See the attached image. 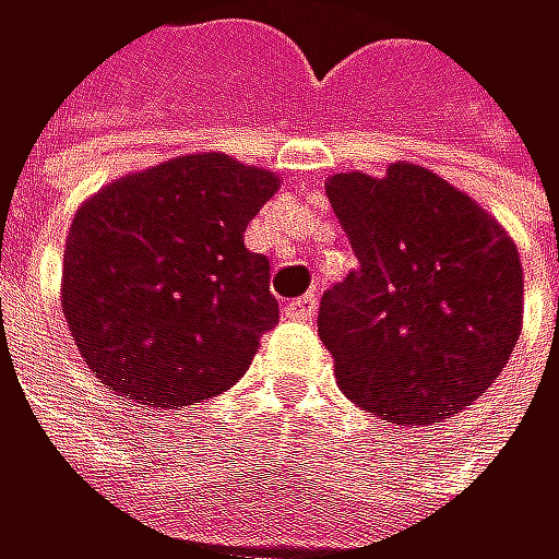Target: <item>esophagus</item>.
<instances>
[{
  "instance_id": "34e87169",
  "label": "esophagus",
  "mask_w": 559,
  "mask_h": 559,
  "mask_svg": "<svg viewBox=\"0 0 559 559\" xmlns=\"http://www.w3.org/2000/svg\"><path fill=\"white\" fill-rule=\"evenodd\" d=\"M317 306H320V299L313 296V293H306V296H299V299H293V302H286V320H296V323H310L313 317H317Z\"/></svg>"
}]
</instances>
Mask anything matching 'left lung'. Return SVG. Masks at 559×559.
<instances>
[{
    "label": "left lung",
    "instance_id": "1",
    "mask_svg": "<svg viewBox=\"0 0 559 559\" xmlns=\"http://www.w3.org/2000/svg\"><path fill=\"white\" fill-rule=\"evenodd\" d=\"M326 197L359 260L320 302L340 390L393 427L450 420L500 377L523 330L513 236L413 163L336 173Z\"/></svg>",
    "mask_w": 559,
    "mask_h": 559
}]
</instances>
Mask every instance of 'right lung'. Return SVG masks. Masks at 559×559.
Segmentation results:
<instances>
[{
    "label": "right lung",
    "mask_w": 559,
    "mask_h": 559,
    "mask_svg": "<svg viewBox=\"0 0 559 559\" xmlns=\"http://www.w3.org/2000/svg\"><path fill=\"white\" fill-rule=\"evenodd\" d=\"M280 176L189 153L106 182L72 216L62 313L116 396L197 406L226 393L280 323L270 260L242 233Z\"/></svg>",
    "instance_id": "obj_1"
}]
</instances>
